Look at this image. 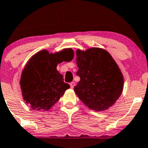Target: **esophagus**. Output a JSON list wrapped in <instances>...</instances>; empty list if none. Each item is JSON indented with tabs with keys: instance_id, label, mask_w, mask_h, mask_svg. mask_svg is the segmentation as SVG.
Wrapping results in <instances>:
<instances>
[{
	"instance_id": "1",
	"label": "esophagus",
	"mask_w": 148,
	"mask_h": 148,
	"mask_svg": "<svg viewBox=\"0 0 148 148\" xmlns=\"http://www.w3.org/2000/svg\"><path fill=\"white\" fill-rule=\"evenodd\" d=\"M69 85H70V87L71 88H74V87L75 86V83L72 82L70 83V84H69Z\"/></svg>"
}]
</instances>
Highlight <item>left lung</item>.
<instances>
[{
    "instance_id": "left-lung-1",
    "label": "left lung",
    "mask_w": 148,
    "mask_h": 148,
    "mask_svg": "<svg viewBox=\"0 0 148 148\" xmlns=\"http://www.w3.org/2000/svg\"><path fill=\"white\" fill-rule=\"evenodd\" d=\"M77 74L80 81L74 88L79 98L91 110L103 111L119 98L124 78L106 50L98 48L77 50Z\"/></svg>"
}]
</instances>
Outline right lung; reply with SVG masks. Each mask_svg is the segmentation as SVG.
<instances>
[{"instance_id": "obj_1", "label": "right lung", "mask_w": 148, "mask_h": 148, "mask_svg": "<svg viewBox=\"0 0 148 148\" xmlns=\"http://www.w3.org/2000/svg\"><path fill=\"white\" fill-rule=\"evenodd\" d=\"M72 53L71 49H64L50 54L43 50L29 60L22 71L20 86L24 100L32 109L48 110L70 88L56 67L58 63L72 60Z\"/></svg>"}]
</instances>
